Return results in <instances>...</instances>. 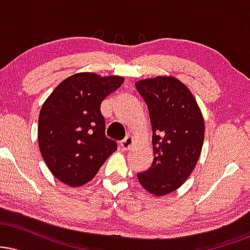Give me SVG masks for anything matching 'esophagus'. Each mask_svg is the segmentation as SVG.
I'll list each match as a JSON object with an SVG mask.
<instances>
[{
  "instance_id": "1",
  "label": "esophagus",
  "mask_w": 250,
  "mask_h": 250,
  "mask_svg": "<svg viewBox=\"0 0 250 250\" xmlns=\"http://www.w3.org/2000/svg\"><path fill=\"white\" fill-rule=\"evenodd\" d=\"M134 143V139L131 136H127L125 140H122L121 143H120V149H122V150H128V149H130L131 146H133Z\"/></svg>"
}]
</instances>
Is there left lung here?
Wrapping results in <instances>:
<instances>
[{
  "instance_id": "obj_1",
  "label": "left lung",
  "mask_w": 250,
  "mask_h": 250,
  "mask_svg": "<svg viewBox=\"0 0 250 250\" xmlns=\"http://www.w3.org/2000/svg\"><path fill=\"white\" fill-rule=\"evenodd\" d=\"M135 87L149 110L154 154L151 167L137 179L149 193L162 196L193 173L205 140V121L191 91L175 77L141 80Z\"/></svg>"
}]
</instances>
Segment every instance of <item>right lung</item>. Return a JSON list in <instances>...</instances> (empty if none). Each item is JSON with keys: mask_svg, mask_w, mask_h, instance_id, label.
Wrapping results in <instances>:
<instances>
[{"mask_svg": "<svg viewBox=\"0 0 250 250\" xmlns=\"http://www.w3.org/2000/svg\"><path fill=\"white\" fill-rule=\"evenodd\" d=\"M121 76L79 73L67 77L43 103L39 147L51 174L70 187L97 174L117 143L105 136L101 103L122 85Z\"/></svg>", "mask_w": 250, "mask_h": 250, "instance_id": "obj_1", "label": "right lung"}]
</instances>
